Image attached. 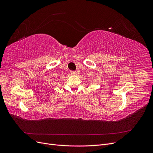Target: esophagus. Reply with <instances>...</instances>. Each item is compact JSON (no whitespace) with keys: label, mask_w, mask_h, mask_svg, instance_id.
<instances>
[{"label":"esophagus","mask_w":153,"mask_h":153,"mask_svg":"<svg viewBox=\"0 0 153 153\" xmlns=\"http://www.w3.org/2000/svg\"><path fill=\"white\" fill-rule=\"evenodd\" d=\"M71 73L72 74V75H76V71H71Z\"/></svg>","instance_id":"34e87169"}]
</instances>
